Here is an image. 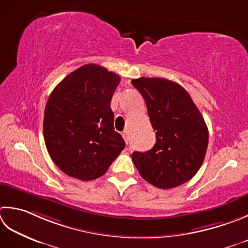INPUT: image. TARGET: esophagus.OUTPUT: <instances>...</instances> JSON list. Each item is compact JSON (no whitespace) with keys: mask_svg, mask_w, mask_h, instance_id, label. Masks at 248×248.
<instances>
[{"mask_svg":"<svg viewBox=\"0 0 248 248\" xmlns=\"http://www.w3.org/2000/svg\"><path fill=\"white\" fill-rule=\"evenodd\" d=\"M121 135H123V138H124V142L125 143H129V135H128V131L125 130V131H124L123 133H121Z\"/></svg>","mask_w":248,"mask_h":248,"instance_id":"obj_1","label":"esophagus"}]
</instances>
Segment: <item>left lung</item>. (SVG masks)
I'll return each instance as SVG.
<instances>
[{"instance_id":"obj_1","label":"left lung","mask_w":248,"mask_h":248,"mask_svg":"<svg viewBox=\"0 0 248 248\" xmlns=\"http://www.w3.org/2000/svg\"><path fill=\"white\" fill-rule=\"evenodd\" d=\"M132 85L143 95L156 131V144L132 160L145 181L170 189L196 175L204 160L208 130L191 96L177 82L159 77H140Z\"/></svg>"}]
</instances>
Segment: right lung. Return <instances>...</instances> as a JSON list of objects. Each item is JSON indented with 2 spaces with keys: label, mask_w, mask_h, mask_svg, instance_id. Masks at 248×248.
<instances>
[{
  "label": "right lung",
  "mask_w": 248,
  "mask_h": 248,
  "mask_svg": "<svg viewBox=\"0 0 248 248\" xmlns=\"http://www.w3.org/2000/svg\"><path fill=\"white\" fill-rule=\"evenodd\" d=\"M119 82L117 74L91 63L52 90L44 113V140L52 161L66 175L84 182L98 178L124 148L110 108Z\"/></svg>",
  "instance_id": "1"
}]
</instances>
